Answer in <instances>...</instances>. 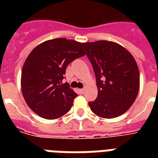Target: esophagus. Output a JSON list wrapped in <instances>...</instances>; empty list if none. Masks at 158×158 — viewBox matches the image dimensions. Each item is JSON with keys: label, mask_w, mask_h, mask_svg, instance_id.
Here are the masks:
<instances>
[{"label": "esophagus", "mask_w": 158, "mask_h": 158, "mask_svg": "<svg viewBox=\"0 0 158 158\" xmlns=\"http://www.w3.org/2000/svg\"><path fill=\"white\" fill-rule=\"evenodd\" d=\"M79 93H80V94H84V93H85V89H79Z\"/></svg>", "instance_id": "1"}]
</instances>
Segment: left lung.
<instances>
[{
    "mask_svg": "<svg viewBox=\"0 0 158 158\" xmlns=\"http://www.w3.org/2000/svg\"><path fill=\"white\" fill-rule=\"evenodd\" d=\"M96 76L98 98L89 105L95 115L115 118L126 112L139 90V71L133 56L110 41L82 44Z\"/></svg>",
    "mask_w": 158,
    "mask_h": 158,
    "instance_id": "8db88e82",
    "label": "left lung"
}]
</instances>
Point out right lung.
I'll return each mask as SVG.
<instances>
[{
	"instance_id": "obj_1",
	"label": "right lung",
	"mask_w": 158,
	"mask_h": 158,
	"mask_svg": "<svg viewBox=\"0 0 158 158\" xmlns=\"http://www.w3.org/2000/svg\"><path fill=\"white\" fill-rule=\"evenodd\" d=\"M83 43L55 38L37 46L22 69L21 90L30 109L39 116L54 120L66 114L77 94L62 84L67 65L85 56Z\"/></svg>"
}]
</instances>
